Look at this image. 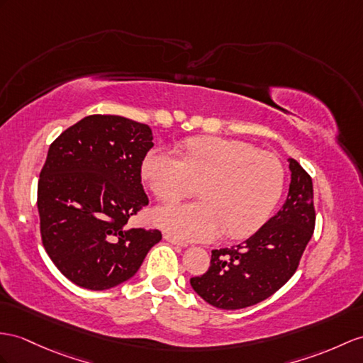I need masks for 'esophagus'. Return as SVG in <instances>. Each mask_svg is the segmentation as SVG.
Returning <instances> with one entry per match:
<instances>
[{
    "instance_id": "34e87169",
    "label": "esophagus",
    "mask_w": 363,
    "mask_h": 363,
    "mask_svg": "<svg viewBox=\"0 0 363 363\" xmlns=\"http://www.w3.org/2000/svg\"><path fill=\"white\" fill-rule=\"evenodd\" d=\"M163 238H164L166 242H169V243H172V245L182 246V248H186V246H188V243H186V242L179 240V238L174 237V235H172V234H169V233H164V234H163Z\"/></svg>"
}]
</instances>
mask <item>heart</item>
<instances>
[{
  "label": "heart",
  "mask_w": 363,
  "mask_h": 363,
  "mask_svg": "<svg viewBox=\"0 0 363 363\" xmlns=\"http://www.w3.org/2000/svg\"><path fill=\"white\" fill-rule=\"evenodd\" d=\"M179 158L147 152L141 175L162 203L189 197L201 201L158 209L155 223L183 240H208L223 231L245 238L267 223L284 191L285 169L276 155L238 140L194 137L177 147Z\"/></svg>",
  "instance_id": "1"
}]
</instances>
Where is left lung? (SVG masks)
<instances>
[{
	"mask_svg": "<svg viewBox=\"0 0 363 363\" xmlns=\"http://www.w3.org/2000/svg\"><path fill=\"white\" fill-rule=\"evenodd\" d=\"M291 183L286 201L248 240L214 250L211 267L191 279L194 291L220 309H242L268 298L293 277L315 225L313 180L288 158Z\"/></svg>",
	"mask_w": 363,
	"mask_h": 363,
	"instance_id": "obj_1",
	"label": "left lung"
}]
</instances>
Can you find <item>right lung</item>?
Listing matches in <instances>:
<instances>
[{
	"label": "right lung",
	"instance_id": "add662e5",
	"mask_svg": "<svg viewBox=\"0 0 363 363\" xmlns=\"http://www.w3.org/2000/svg\"><path fill=\"white\" fill-rule=\"evenodd\" d=\"M152 130L120 115H89L50 145L38 180L43 246L72 284L103 291L129 280L162 240L158 229H126L149 200L141 164Z\"/></svg>",
	"mask_w": 363,
	"mask_h": 363
}]
</instances>
